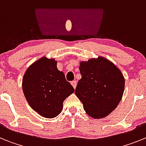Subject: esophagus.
<instances>
[{
	"label": "esophagus",
	"instance_id": "esophagus-1",
	"mask_svg": "<svg viewBox=\"0 0 146 146\" xmlns=\"http://www.w3.org/2000/svg\"><path fill=\"white\" fill-rule=\"evenodd\" d=\"M71 84L72 85V86H73V87H74V88L75 89L76 86H77V81H75V80L72 81V82H71Z\"/></svg>",
	"mask_w": 146,
	"mask_h": 146
}]
</instances>
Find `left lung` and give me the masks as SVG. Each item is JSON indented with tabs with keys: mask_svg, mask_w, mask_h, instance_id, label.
I'll use <instances>...</instances> for the list:
<instances>
[{
	"mask_svg": "<svg viewBox=\"0 0 146 146\" xmlns=\"http://www.w3.org/2000/svg\"><path fill=\"white\" fill-rule=\"evenodd\" d=\"M82 77L78 81L76 96L89 116L99 119L108 116L121 102L125 87L121 71L102 56L80 61Z\"/></svg>",
	"mask_w": 146,
	"mask_h": 146,
	"instance_id": "1",
	"label": "left lung"
}]
</instances>
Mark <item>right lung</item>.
Listing matches in <instances>:
<instances>
[{"mask_svg":"<svg viewBox=\"0 0 146 146\" xmlns=\"http://www.w3.org/2000/svg\"><path fill=\"white\" fill-rule=\"evenodd\" d=\"M23 94L31 108L42 117L55 118L63 110V103L74 91L57 60L43 56L28 66L22 82Z\"/></svg>","mask_w":146,"mask_h":146,"instance_id":"1","label":"right lung"}]
</instances>
